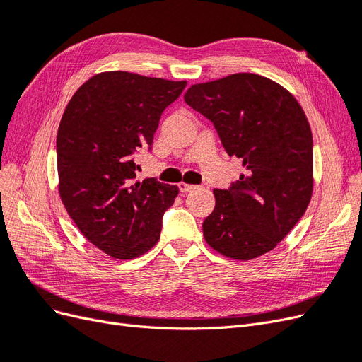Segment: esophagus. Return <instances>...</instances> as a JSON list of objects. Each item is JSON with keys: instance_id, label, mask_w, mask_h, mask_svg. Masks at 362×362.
I'll return each mask as SVG.
<instances>
[{"instance_id": "1", "label": "esophagus", "mask_w": 362, "mask_h": 362, "mask_svg": "<svg viewBox=\"0 0 362 362\" xmlns=\"http://www.w3.org/2000/svg\"><path fill=\"white\" fill-rule=\"evenodd\" d=\"M178 189H180L181 193H189V192L196 189V185H192V184H187V182H180Z\"/></svg>"}]
</instances>
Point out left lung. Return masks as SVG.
<instances>
[{
  "mask_svg": "<svg viewBox=\"0 0 362 362\" xmlns=\"http://www.w3.org/2000/svg\"><path fill=\"white\" fill-rule=\"evenodd\" d=\"M184 101L211 120L228 156L246 170L229 190H213L205 242L240 261L267 254L313 196V134L300 104L276 81L247 72L193 84Z\"/></svg>",
  "mask_w": 362,
  "mask_h": 362,
  "instance_id": "left-lung-1",
  "label": "left lung"
}]
</instances>
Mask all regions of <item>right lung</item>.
Segmentation results:
<instances>
[{
  "label": "right lung",
  "instance_id": "obj_1",
  "mask_svg": "<svg viewBox=\"0 0 362 362\" xmlns=\"http://www.w3.org/2000/svg\"><path fill=\"white\" fill-rule=\"evenodd\" d=\"M187 81L110 71L74 93L57 131L59 193L80 233L115 259L154 247L177 185L136 180L134 154L151 148L164 108Z\"/></svg>",
  "mask_w": 362,
  "mask_h": 362
}]
</instances>
